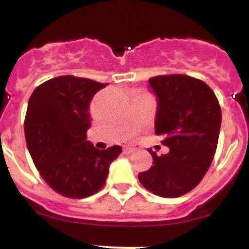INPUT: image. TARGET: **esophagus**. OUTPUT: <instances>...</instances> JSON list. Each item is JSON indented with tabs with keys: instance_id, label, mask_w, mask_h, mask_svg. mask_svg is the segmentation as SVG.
<instances>
[{
	"instance_id": "obj_1",
	"label": "esophagus",
	"mask_w": 249,
	"mask_h": 249,
	"mask_svg": "<svg viewBox=\"0 0 249 249\" xmlns=\"http://www.w3.org/2000/svg\"><path fill=\"white\" fill-rule=\"evenodd\" d=\"M135 151L136 148H133V147H124V149H123V152H124L126 155H131V153H133Z\"/></svg>"
}]
</instances>
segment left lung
I'll return each mask as SVG.
<instances>
[{"label":"left lung","instance_id":"8db88e82","mask_svg":"<svg viewBox=\"0 0 249 249\" xmlns=\"http://www.w3.org/2000/svg\"><path fill=\"white\" fill-rule=\"evenodd\" d=\"M149 87L157 96L155 128L164 136L167 155L153 157V166L138 175L152 193L176 198L192 191L213 160L221 129V106L203 81L186 74L152 77Z\"/></svg>","mask_w":249,"mask_h":249}]
</instances>
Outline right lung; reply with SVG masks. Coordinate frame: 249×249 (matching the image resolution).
I'll return each instance as SVG.
<instances>
[{"label":"right lung","instance_id":"obj_1","mask_svg":"<svg viewBox=\"0 0 249 249\" xmlns=\"http://www.w3.org/2000/svg\"><path fill=\"white\" fill-rule=\"evenodd\" d=\"M107 83L59 76L39 85L28 101L25 136L46 183L68 198H86L102 188L109 164L122 148L97 149L87 141L89 102Z\"/></svg>","mask_w":249,"mask_h":249}]
</instances>
